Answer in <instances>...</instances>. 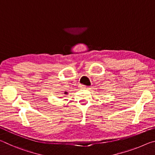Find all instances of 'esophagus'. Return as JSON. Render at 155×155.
Masks as SVG:
<instances>
[{"label":"esophagus","instance_id":"34e87169","mask_svg":"<svg viewBox=\"0 0 155 155\" xmlns=\"http://www.w3.org/2000/svg\"><path fill=\"white\" fill-rule=\"evenodd\" d=\"M79 87H80L81 89H87V88H88V87H87V86L83 85H79Z\"/></svg>","mask_w":155,"mask_h":155}]
</instances>
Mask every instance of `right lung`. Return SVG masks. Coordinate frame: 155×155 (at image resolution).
Returning <instances> with one entry per match:
<instances>
[{
  "label": "right lung",
  "instance_id": "obj_1",
  "mask_svg": "<svg viewBox=\"0 0 155 155\" xmlns=\"http://www.w3.org/2000/svg\"><path fill=\"white\" fill-rule=\"evenodd\" d=\"M64 94H68V92H67V91H65Z\"/></svg>",
  "mask_w": 155,
  "mask_h": 155
}]
</instances>
